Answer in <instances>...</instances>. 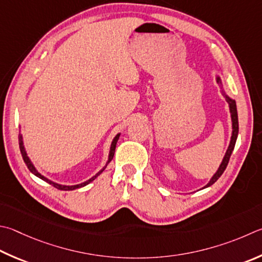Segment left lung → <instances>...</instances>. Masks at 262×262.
<instances>
[{"label": "left lung", "mask_w": 262, "mask_h": 262, "mask_svg": "<svg viewBox=\"0 0 262 262\" xmlns=\"http://www.w3.org/2000/svg\"><path fill=\"white\" fill-rule=\"evenodd\" d=\"M216 82H217V83H221L220 77H216ZM222 94H223V96L226 97V101L228 102V104H229V110H230V113H231V115H230V116H231V122H232L231 139H230V143H229V146H228L226 155H225V157H223V159H222L221 165L219 166L216 173L213 175L212 179L210 180V182H208V183L205 185V187H204V189L207 188V187H210V185H212L213 183H215L216 180L221 177L223 172H225L227 165H228V163H229L230 156H231V154H232V151H234V147H235V144H236L237 136H238V115H237L236 102L234 101V99H231L229 96H227L225 92H222Z\"/></svg>", "instance_id": "obj_1"}]
</instances>
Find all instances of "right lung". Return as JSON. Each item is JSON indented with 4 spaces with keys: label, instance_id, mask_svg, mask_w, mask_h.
Segmentation results:
<instances>
[{
    "label": "right lung",
    "instance_id": "add662e5",
    "mask_svg": "<svg viewBox=\"0 0 262 262\" xmlns=\"http://www.w3.org/2000/svg\"><path fill=\"white\" fill-rule=\"evenodd\" d=\"M119 136H120V134H117L116 135V137L115 139H113V141H112V143H111V146H110V152H108V159H107V161H106V165L104 166V167L99 170V172L95 175V177H93L92 179H89L88 181H85V182H83V183H80V184H75V185H63V184H58V183H56V182H52V181H50L49 179H47V178H45L43 175H41L39 172H37L36 170V168L34 167V165L32 164V161H31V159L28 158V156H27V154H26V150H25V147H24V142H23V136L19 134V147H20V152H21V156H23V159H24V161H25V164H26V166H27V168L30 169V172H32L33 174L35 175V177H37V178H40L41 180H43V181H46V182H48L49 184H51L52 187H55V188H57V189H59V190H65V191H70V190H74V189H78V188H82V187H84V185H87V184H89L90 182H92V181H94L95 179H96L99 174H101L104 169H105V167L107 166V164L110 163V161L112 160V158H113V156H115V151H116V145H117V142H118V140H119Z\"/></svg>",
    "mask_w": 262,
    "mask_h": 262
}]
</instances>
